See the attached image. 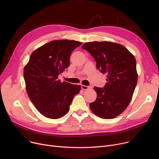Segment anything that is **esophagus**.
I'll return each mask as SVG.
<instances>
[{
  "mask_svg": "<svg viewBox=\"0 0 159 159\" xmlns=\"http://www.w3.org/2000/svg\"><path fill=\"white\" fill-rule=\"evenodd\" d=\"M81 88H82V89H84V90H86V89H88L89 88V86H84V85H81Z\"/></svg>",
  "mask_w": 159,
  "mask_h": 159,
  "instance_id": "obj_1",
  "label": "esophagus"
}]
</instances>
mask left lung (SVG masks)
<instances>
[{
	"mask_svg": "<svg viewBox=\"0 0 159 159\" xmlns=\"http://www.w3.org/2000/svg\"><path fill=\"white\" fill-rule=\"evenodd\" d=\"M82 48L95 58L97 68L107 74L104 87L94 88L97 97L90 109L102 119H113L125 110L134 93L138 79L135 58L122 45L111 42L86 43Z\"/></svg>",
	"mask_w": 159,
	"mask_h": 159,
	"instance_id": "1",
	"label": "left lung"
}]
</instances>
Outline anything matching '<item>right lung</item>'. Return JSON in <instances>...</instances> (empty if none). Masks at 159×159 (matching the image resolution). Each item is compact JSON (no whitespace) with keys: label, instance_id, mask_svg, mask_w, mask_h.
Masks as SVG:
<instances>
[{"label":"right lung","instance_id":"1","mask_svg":"<svg viewBox=\"0 0 159 159\" xmlns=\"http://www.w3.org/2000/svg\"><path fill=\"white\" fill-rule=\"evenodd\" d=\"M82 43L75 40H53L33 52L24 67V78L28 97L46 117L57 119L70 110L80 85L58 79L70 66L71 52Z\"/></svg>","mask_w":159,"mask_h":159}]
</instances>
